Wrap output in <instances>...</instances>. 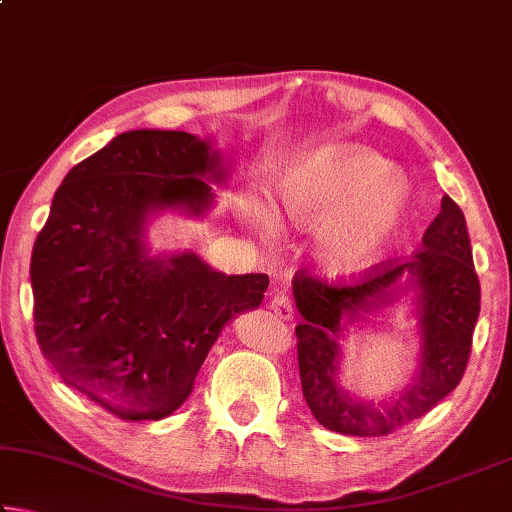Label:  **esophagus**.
<instances>
[{
	"label": "esophagus",
	"mask_w": 512,
	"mask_h": 512,
	"mask_svg": "<svg viewBox=\"0 0 512 512\" xmlns=\"http://www.w3.org/2000/svg\"><path fill=\"white\" fill-rule=\"evenodd\" d=\"M271 309L277 318L289 320L293 318V307H291V298L287 293H277V296L271 300Z\"/></svg>",
	"instance_id": "1"
}]
</instances>
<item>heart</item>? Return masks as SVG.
Wrapping results in <instances>:
<instances>
[{"instance_id": "1", "label": "heart", "mask_w": 512, "mask_h": 512, "mask_svg": "<svg viewBox=\"0 0 512 512\" xmlns=\"http://www.w3.org/2000/svg\"><path fill=\"white\" fill-rule=\"evenodd\" d=\"M384 158L332 146L296 164L280 185L277 216L293 228L324 225L316 255L327 273L359 275L375 266L409 214V185Z\"/></svg>"}]
</instances>
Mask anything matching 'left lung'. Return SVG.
I'll use <instances>...</instances> for the list:
<instances>
[{
	"mask_svg": "<svg viewBox=\"0 0 512 512\" xmlns=\"http://www.w3.org/2000/svg\"><path fill=\"white\" fill-rule=\"evenodd\" d=\"M404 272L421 287L423 368L416 384L395 403L372 410L352 403L335 386L340 318L348 310L385 301ZM293 298L302 395L325 429L348 436H388L397 427L427 415L463 379L472 352V334L481 309V284L474 271L470 235L463 210L443 196V207L424 232L422 248L409 257L375 264L359 275L329 282L300 268L293 277Z\"/></svg>",
	"mask_w": 512,
	"mask_h": 512,
	"instance_id": "obj_1",
	"label": "left lung"
}]
</instances>
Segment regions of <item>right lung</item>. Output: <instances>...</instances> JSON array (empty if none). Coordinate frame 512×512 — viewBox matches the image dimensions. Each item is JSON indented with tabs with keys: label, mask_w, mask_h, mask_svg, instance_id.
<instances>
[{
	"label": "right lung",
	"mask_w": 512,
	"mask_h": 512,
	"mask_svg": "<svg viewBox=\"0 0 512 512\" xmlns=\"http://www.w3.org/2000/svg\"><path fill=\"white\" fill-rule=\"evenodd\" d=\"M210 146L183 131H131L76 164L31 255L33 327L67 386L126 422L160 420L192 393L221 327L255 309L268 275H225L194 253L149 257L155 207L203 212Z\"/></svg>",
	"instance_id": "add662e5"
}]
</instances>
